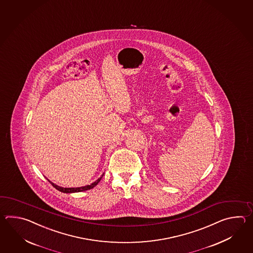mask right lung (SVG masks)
<instances>
[{"mask_svg":"<svg viewBox=\"0 0 253 253\" xmlns=\"http://www.w3.org/2000/svg\"><path fill=\"white\" fill-rule=\"evenodd\" d=\"M103 175H104V174H103ZM103 175L101 176V177L98 178L96 182H94V183H91L90 185H86V186L78 187V188H62V187L58 186V185L54 184L53 183H51L50 181H48V182L51 183V185L53 186L54 188L57 189L58 191L61 192V193H67V194H70V193H79V192H83V191H86V190H89V189L94 188V187L97 185V183L100 182V180H101V178L103 177Z\"/></svg>","mask_w":253,"mask_h":253,"instance_id":"right-lung-1","label":"right lung"}]
</instances>
